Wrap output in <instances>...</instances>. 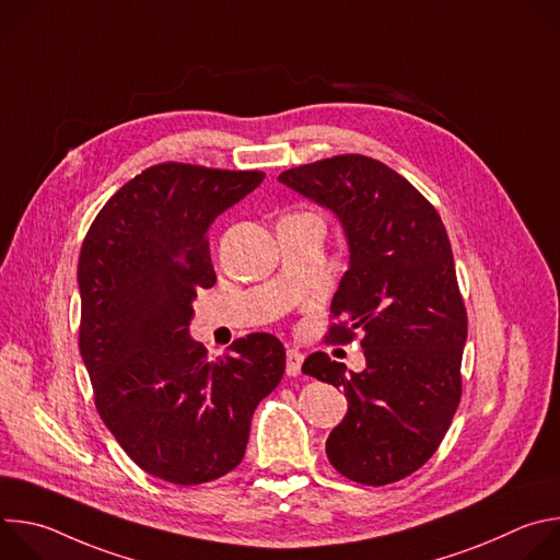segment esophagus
<instances>
[{"label": "esophagus", "instance_id": "1", "mask_svg": "<svg viewBox=\"0 0 560 560\" xmlns=\"http://www.w3.org/2000/svg\"><path fill=\"white\" fill-rule=\"evenodd\" d=\"M303 359H305V357H303L299 350L290 348V350L285 352V374H288V376H299V374H301Z\"/></svg>", "mask_w": 560, "mask_h": 560}]
</instances>
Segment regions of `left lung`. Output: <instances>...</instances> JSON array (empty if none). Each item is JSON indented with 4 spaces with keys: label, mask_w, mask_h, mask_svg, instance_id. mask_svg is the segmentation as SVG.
I'll list each match as a JSON object with an SVG mask.
<instances>
[{
    "label": "left lung",
    "mask_w": 560,
    "mask_h": 560,
    "mask_svg": "<svg viewBox=\"0 0 560 560\" xmlns=\"http://www.w3.org/2000/svg\"><path fill=\"white\" fill-rule=\"evenodd\" d=\"M279 182L330 208L350 244L326 343L361 337L365 370L348 374L326 352L301 368L348 398L328 458L354 483H396L432 458L460 404L467 312L447 230L406 177L365 154L296 166Z\"/></svg>",
    "instance_id": "1"
}]
</instances>
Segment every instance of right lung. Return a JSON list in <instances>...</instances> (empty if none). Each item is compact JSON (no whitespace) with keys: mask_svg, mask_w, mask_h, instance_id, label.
<instances>
[{"mask_svg":"<svg viewBox=\"0 0 560 560\" xmlns=\"http://www.w3.org/2000/svg\"><path fill=\"white\" fill-rule=\"evenodd\" d=\"M264 177L150 166L106 201L79 253V352L95 408L143 471L175 486L242 463L255 408L285 372L283 343L268 332L217 359L188 335L197 290L217 281L208 230Z\"/></svg>","mask_w":560,"mask_h":560,"instance_id":"1","label":"right lung"}]
</instances>
